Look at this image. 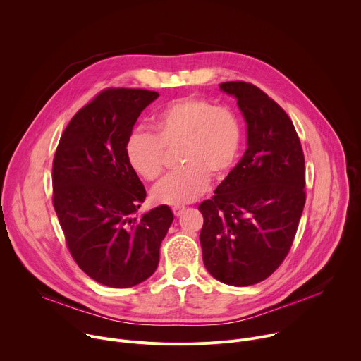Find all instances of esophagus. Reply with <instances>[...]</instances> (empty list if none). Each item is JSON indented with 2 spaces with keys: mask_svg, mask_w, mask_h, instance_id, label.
<instances>
[{
  "mask_svg": "<svg viewBox=\"0 0 361 361\" xmlns=\"http://www.w3.org/2000/svg\"><path fill=\"white\" fill-rule=\"evenodd\" d=\"M184 210H185V207H181V205H176V207H173V213L176 217H180Z\"/></svg>",
  "mask_w": 361,
  "mask_h": 361,
  "instance_id": "34e87169",
  "label": "esophagus"
}]
</instances>
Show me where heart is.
Instances as JSON below:
<instances>
[{"instance_id":"heart-1","label":"heart","mask_w":361,"mask_h":361,"mask_svg":"<svg viewBox=\"0 0 361 361\" xmlns=\"http://www.w3.org/2000/svg\"><path fill=\"white\" fill-rule=\"evenodd\" d=\"M152 135L133 133L126 144V159L145 181L157 180L164 170V149L180 145L178 163L151 191L157 204L183 205L197 200L210 177L221 178L233 167L241 144L235 114L202 98L174 99L154 116Z\"/></svg>"}]
</instances>
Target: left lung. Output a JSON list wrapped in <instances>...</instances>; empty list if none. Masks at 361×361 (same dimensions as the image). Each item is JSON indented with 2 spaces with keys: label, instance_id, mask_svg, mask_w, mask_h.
Listing matches in <instances>:
<instances>
[{
  "label": "left lung",
  "instance_id": "8db88e82",
  "mask_svg": "<svg viewBox=\"0 0 361 361\" xmlns=\"http://www.w3.org/2000/svg\"><path fill=\"white\" fill-rule=\"evenodd\" d=\"M220 90L237 99L247 126L238 164L198 205L202 262L219 281L245 287L270 277L293 244L302 214L304 154L286 111L252 84Z\"/></svg>",
  "mask_w": 361,
  "mask_h": 361
}]
</instances>
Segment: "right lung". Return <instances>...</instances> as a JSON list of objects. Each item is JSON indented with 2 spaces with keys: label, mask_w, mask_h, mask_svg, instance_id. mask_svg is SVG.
<instances>
[{
  "label": "right lung",
  "mask_w": 361,
  "mask_h": 361,
  "mask_svg": "<svg viewBox=\"0 0 361 361\" xmlns=\"http://www.w3.org/2000/svg\"><path fill=\"white\" fill-rule=\"evenodd\" d=\"M159 92L111 88L81 109L63 133L53 163V202L78 267L102 286L147 280L174 214L160 205L133 217L145 188L126 159L141 111Z\"/></svg>",
  "instance_id": "right-lung-1"
}]
</instances>
